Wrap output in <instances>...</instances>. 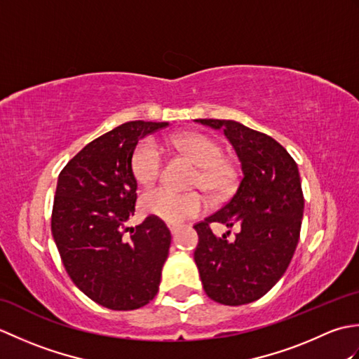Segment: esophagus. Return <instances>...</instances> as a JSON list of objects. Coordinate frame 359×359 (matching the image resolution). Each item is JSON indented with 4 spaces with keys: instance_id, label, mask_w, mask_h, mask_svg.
I'll list each match as a JSON object with an SVG mask.
<instances>
[{
    "instance_id": "esophagus-1",
    "label": "esophagus",
    "mask_w": 359,
    "mask_h": 359,
    "mask_svg": "<svg viewBox=\"0 0 359 359\" xmlns=\"http://www.w3.org/2000/svg\"><path fill=\"white\" fill-rule=\"evenodd\" d=\"M177 228H179V225H175V224H168V230L171 231V234H175V231H177Z\"/></svg>"
}]
</instances>
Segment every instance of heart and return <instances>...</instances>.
I'll return each mask as SVG.
<instances>
[{"mask_svg": "<svg viewBox=\"0 0 359 359\" xmlns=\"http://www.w3.org/2000/svg\"><path fill=\"white\" fill-rule=\"evenodd\" d=\"M171 143L201 166L196 184L202 185L205 191L216 197L231 191L238 174L234 166L222 158L224 149L219 142L205 134L185 133L172 137ZM163 162V148L154 139H144L131 158L134 177L144 187L152 185L162 174ZM140 203L144 212L170 224L185 222L207 210V199L201 193H180L170 187L149 189L142 196Z\"/></svg>", "mask_w": 359, "mask_h": 359, "instance_id": "heart-1", "label": "heart"}]
</instances>
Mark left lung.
Instances as JSON below:
<instances>
[{
    "label": "left lung",
    "mask_w": 359,
    "mask_h": 359,
    "mask_svg": "<svg viewBox=\"0 0 359 359\" xmlns=\"http://www.w3.org/2000/svg\"><path fill=\"white\" fill-rule=\"evenodd\" d=\"M224 129L242 163V179L233 197L194 228L199 243L194 261L212 301L242 306L262 297L285 273L299 241L304 194L297 165L270 135L234 120L197 118ZM240 226L233 241L217 238L209 225ZM229 235V232H227Z\"/></svg>",
    "instance_id": "1"
}]
</instances>
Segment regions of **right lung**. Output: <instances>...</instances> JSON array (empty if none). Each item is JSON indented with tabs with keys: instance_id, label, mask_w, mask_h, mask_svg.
I'll return each instance as SVG.
<instances>
[{
	"instance_id": "right-lung-1",
	"label": "right lung",
	"mask_w": 359,
	"mask_h": 359,
	"mask_svg": "<svg viewBox=\"0 0 359 359\" xmlns=\"http://www.w3.org/2000/svg\"><path fill=\"white\" fill-rule=\"evenodd\" d=\"M168 121H128L88 143L58 175L52 236L72 282L111 310L147 306L158 292L171 233L163 220L134 216L137 180L131 158L143 137Z\"/></svg>"
}]
</instances>
